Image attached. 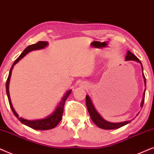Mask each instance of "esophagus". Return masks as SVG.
<instances>
[{
	"instance_id": "34e87169",
	"label": "esophagus",
	"mask_w": 154,
	"mask_h": 154,
	"mask_svg": "<svg viewBox=\"0 0 154 154\" xmlns=\"http://www.w3.org/2000/svg\"><path fill=\"white\" fill-rule=\"evenodd\" d=\"M80 86H81V87H85L86 85L84 83H82V84H80Z\"/></svg>"
}]
</instances>
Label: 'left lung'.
<instances>
[{"mask_svg":"<svg viewBox=\"0 0 154 154\" xmlns=\"http://www.w3.org/2000/svg\"><path fill=\"white\" fill-rule=\"evenodd\" d=\"M125 60H134V61H137V63H140L141 65V68H142V72H143V67H142V64H141V61L139 60L134 54H132V53H131L130 51H128V53H127ZM142 75H143V78H144L145 87H146V79H145L144 72H142ZM145 91H146V89H145V90H144V94H143L142 101H141V108L143 107V105H144V98H145ZM86 105H87L88 111H89V113L90 115V117H91V119L92 121H93L94 123H95L96 125H97L98 128L103 129V130H115V129H118V128H121V127H122V126L125 125H127V124L130 123V122H131V120L121 122H110L106 121V120H104V119L102 118V117L101 116V115L98 113V112H97V110H96V108H94V106L93 103H92L91 99L90 98V97L88 95L86 96Z\"/></svg>","mask_w":154,"mask_h":154,"instance_id":"obj_1","label":"left lung"}]
</instances>
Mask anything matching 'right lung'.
<instances>
[{
  "label": "right lung",
  "mask_w": 154,
  "mask_h": 154,
  "mask_svg": "<svg viewBox=\"0 0 154 154\" xmlns=\"http://www.w3.org/2000/svg\"><path fill=\"white\" fill-rule=\"evenodd\" d=\"M48 45V43L47 42H38L35 44H32L29 46L28 47L24 49L23 52L21 53V55L16 59L15 63H13V65H12V67L10 68L9 75H8L7 82H6V93H7V96L8 98V101H9L10 106L11 108L12 111L13 112V113L16 116V118L19 119V120L22 122V124L25 125L29 127V128L34 129V130H48L53 129L58 125L59 122H60L61 119H62L63 113V110H64V105L65 103V101L67 100V98H68L69 94H71L72 90H69L66 93L64 94V96H63V98H61L60 101L59 102L58 105L57 106V108L55 109L52 113L49 115L48 116L46 117V118L39 119V120H29L24 119L22 118H19V116L17 112H15V109L13 108V106L12 105L11 100H10V96L9 93V85H10V77H11V74L13 69L14 67V65L19 62L22 58H23L24 56H26L27 53H29L32 51H36V50H40V49H43Z\"/></svg>",
  "instance_id": "right-lung-1"
}]
</instances>
